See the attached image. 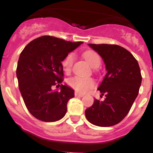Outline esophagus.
I'll list each match as a JSON object with an SVG mask.
<instances>
[{
    "mask_svg": "<svg viewBox=\"0 0 153 153\" xmlns=\"http://www.w3.org/2000/svg\"><path fill=\"white\" fill-rule=\"evenodd\" d=\"M74 95H75V97H83V94H82V93H78V92H76V91L75 93H74Z\"/></svg>",
    "mask_w": 153,
    "mask_h": 153,
    "instance_id": "1",
    "label": "esophagus"
}]
</instances>
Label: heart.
Here are the masks:
<instances>
[{"instance_id": "b5f03b06", "label": "heart", "mask_w": 153, "mask_h": 153, "mask_svg": "<svg viewBox=\"0 0 153 153\" xmlns=\"http://www.w3.org/2000/svg\"><path fill=\"white\" fill-rule=\"evenodd\" d=\"M83 56L93 68H97L101 64V57L97 52L86 51L83 53ZM75 55L74 53H69L62 61V67L65 73H70L72 70ZM67 84L71 88L79 93H86L95 86L96 82L92 77H84L80 76H74L67 80Z\"/></svg>"}]
</instances>
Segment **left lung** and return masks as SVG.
Here are the masks:
<instances>
[{"mask_svg":"<svg viewBox=\"0 0 153 153\" xmlns=\"http://www.w3.org/2000/svg\"><path fill=\"white\" fill-rule=\"evenodd\" d=\"M89 46L102 56L107 73L98 88L105 100L95 99L85 114L93 125L112 126L125 118L139 94L142 82L140 66L129 51L119 45Z\"/></svg>","mask_w":153,"mask_h":153,"instance_id":"obj_1","label":"left lung"}]
</instances>
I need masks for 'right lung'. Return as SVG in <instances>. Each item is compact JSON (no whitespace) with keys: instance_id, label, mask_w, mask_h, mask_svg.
Masks as SVG:
<instances>
[{"instance_id":"obj_1","label":"right lung","mask_w":153,"mask_h":153,"mask_svg":"<svg viewBox=\"0 0 153 153\" xmlns=\"http://www.w3.org/2000/svg\"><path fill=\"white\" fill-rule=\"evenodd\" d=\"M82 43L43 36L30 42L21 52L17 67L19 90L28 111L37 120L55 122L67 113L74 90L61 84V62ZM60 85V91L52 90L53 85Z\"/></svg>"}]
</instances>
